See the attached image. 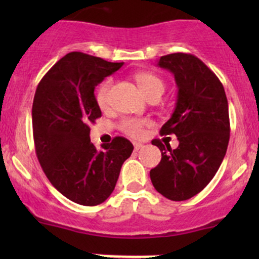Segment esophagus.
Instances as JSON below:
<instances>
[{
	"mask_svg": "<svg viewBox=\"0 0 259 259\" xmlns=\"http://www.w3.org/2000/svg\"><path fill=\"white\" fill-rule=\"evenodd\" d=\"M143 146H144V145H143L142 143H134V149H135V150H139V149H142Z\"/></svg>",
	"mask_w": 259,
	"mask_h": 259,
	"instance_id": "34e87169",
	"label": "esophagus"
}]
</instances>
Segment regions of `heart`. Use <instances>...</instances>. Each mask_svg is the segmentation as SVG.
Here are the masks:
<instances>
[{
	"mask_svg": "<svg viewBox=\"0 0 259 259\" xmlns=\"http://www.w3.org/2000/svg\"><path fill=\"white\" fill-rule=\"evenodd\" d=\"M137 81L138 86H139L140 91L146 99L151 98V96H161L164 90H165V83L164 81L158 76V75L153 74V72H138L134 76ZM110 89L111 83L110 81H105L103 85L99 88L98 93H96V103H98L99 108L101 110H106L110 106ZM144 125L145 122L142 120L137 119H125L122 120L121 127L122 132L126 135L132 138H140L144 133Z\"/></svg>",
	"mask_w": 259,
	"mask_h": 259,
	"instance_id": "heart-1",
	"label": "heart"
}]
</instances>
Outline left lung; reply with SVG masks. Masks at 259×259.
I'll use <instances>...</instances> for the list:
<instances>
[{"mask_svg": "<svg viewBox=\"0 0 259 259\" xmlns=\"http://www.w3.org/2000/svg\"><path fill=\"white\" fill-rule=\"evenodd\" d=\"M158 66L174 75L178 88L174 113L160 134H176L179 145L151 142L160 149L161 160L150 179L161 195L180 202L202 192L223 161L231 133L228 101L215 74L194 55H165Z\"/></svg>", "mask_w": 259, "mask_h": 259, "instance_id": "obj_1", "label": "left lung"}]
</instances>
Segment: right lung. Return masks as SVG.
<instances>
[{
  "instance_id": "1",
  "label": "right lung",
  "mask_w": 259,
  "mask_h": 259,
  "mask_svg": "<svg viewBox=\"0 0 259 259\" xmlns=\"http://www.w3.org/2000/svg\"><path fill=\"white\" fill-rule=\"evenodd\" d=\"M124 62L70 52L36 89L32 126L36 155L44 173L62 195L81 205H98L113 193L132 143L114 138L101 149L90 140V122L101 116L96 86Z\"/></svg>"
}]
</instances>
